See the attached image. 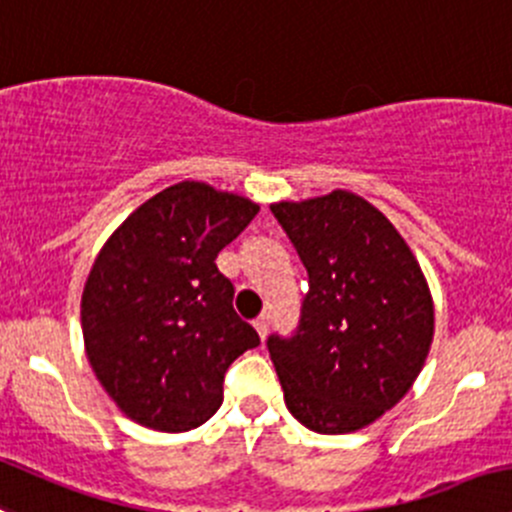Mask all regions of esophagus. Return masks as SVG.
<instances>
[{
    "mask_svg": "<svg viewBox=\"0 0 512 512\" xmlns=\"http://www.w3.org/2000/svg\"><path fill=\"white\" fill-rule=\"evenodd\" d=\"M252 325H255V330H257V335H260V340H265L267 330H270V320H267L265 315H260L255 322H252Z\"/></svg>",
    "mask_w": 512,
    "mask_h": 512,
    "instance_id": "34e87169",
    "label": "esophagus"
}]
</instances>
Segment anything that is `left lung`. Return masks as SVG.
Returning <instances> with one entry per match:
<instances>
[{"instance_id": "left-lung-1", "label": "left lung", "mask_w": 512, "mask_h": 512, "mask_svg": "<svg viewBox=\"0 0 512 512\" xmlns=\"http://www.w3.org/2000/svg\"><path fill=\"white\" fill-rule=\"evenodd\" d=\"M270 210L310 275L297 335L267 340L285 405L315 433H355L423 370L435 332L428 280L393 222L355 192Z\"/></svg>"}]
</instances>
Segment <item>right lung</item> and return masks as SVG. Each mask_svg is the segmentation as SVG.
Wrapping results in <instances>:
<instances>
[{
    "label": "right lung",
    "instance_id": "add662e5",
    "mask_svg": "<svg viewBox=\"0 0 512 512\" xmlns=\"http://www.w3.org/2000/svg\"><path fill=\"white\" fill-rule=\"evenodd\" d=\"M260 205L185 180L109 235L82 290L84 352L104 393L145 428L187 433L222 405L225 372L260 345L215 260Z\"/></svg>",
    "mask_w": 512,
    "mask_h": 512
}]
</instances>
